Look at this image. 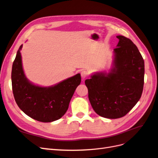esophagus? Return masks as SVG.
<instances>
[{"instance_id": "obj_1", "label": "esophagus", "mask_w": 158, "mask_h": 158, "mask_svg": "<svg viewBox=\"0 0 158 158\" xmlns=\"http://www.w3.org/2000/svg\"><path fill=\"white\" fill-rule=\"evenodd\" d=\"M81 77H82V79H86L87 77H88V76H89V73H88V72L87 71H85V70H83V71H81Z\"/></svg>"}]
</instances>
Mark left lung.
I'll list each match as a JSON object with an SVG mask.
<instances>
[{
    "label": "left lung",
    "mask_w": 158,
    "mask_h": 158,
    "mask_svg": "<svg viewBox=\"0 0 158 158\" xmlns=\"http://www.w3.org/2000/svg\"><path fill=\"white\" fill-rule=\"evenodd\" d=\"M113 67L109 73H96L85 80L93 110L102 117L125 116L140 98L144 83V61L129 38L117 35Z\"/></svg>",
    "instance_id": "left-lung-1"
}]
</instances>
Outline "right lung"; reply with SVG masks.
I'll return each mask as SVG.
<instances>
[{
	"label": "right lung",
	"mask_w": 158,
	"mask_h": 158,
	"mask_svg": "<svg viewBox=\"0 0 158 158\" xmlns=\"http://www.w3.org/2000/svg\"><path fill=\"white\" fill-rule=\"evenodd\" d=\"M13 62L11 79L15 101L20 109L31 118L51 123L64 116L81 79L79 73L54 86L42 87L30 83L22 68L20 50Z\"/></svg>",
	"instance_id": "add662e5"
}]
</instances>
